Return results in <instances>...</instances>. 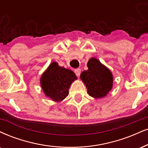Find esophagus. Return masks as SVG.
Returning a JSON list of instances; mask_svg holds the SVG:
<instances>
[{
    "label": "esophagus",
    "instance_id": "1",
    "mask_svg": "<svg viewBox=\"0 0 148 148\" xmlns=\"http://www.w3.org/2000/svg\"><path fill=\"white\" fill-rule=\"evenodd\" d=\"M81 69H80V68H77V69H76L75 70H74V72H75L76 75L77 76H80V74H81Z\"/></svg>",
    "mask_w": 148,
    "mask_h": 148
}]
</instances>
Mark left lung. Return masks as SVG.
Here are the masks:
<instances>
[{
    "label": "left lung",
    "mask_w": 148,
    "mask_h": 148,
    "mask_svg": "<svg viewBox=\"0 0 148 148\" xmlns=\"http://www.w3.org/2000/svg\"><path fill=\"white\" fill-rule=\"evenodd\" d=\"M88 70L81 74V79L86 86L89 95L94 99L106 97L112 89V73L97 58H92L87 64Z\"/></svg>",
    "instance_id": "left-lung-1"
}]
</instances>
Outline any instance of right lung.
Listing matches in <instances>:
<instances>
[{"instance_id": "obj_1", "label": "right lung", "mask_w": 148, "mask_h": 148, "mask_svg": "<svg viewBox=\"0 0 148 148\" xmlns=\"http://www.w3.org/2000/svg\"><path fill=\"white\" fill-rule=\"evenodd\" d=\"M76 79V74L71 69L60 67L54 61L42 73L40 83L46 97L60 102L68 96L69 88Z\"/></svg>"}]
</instances>
